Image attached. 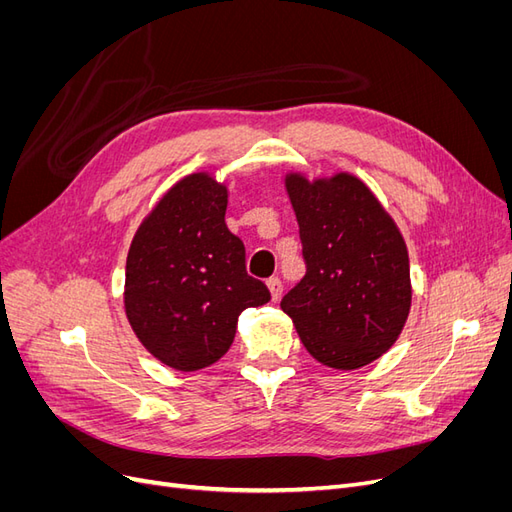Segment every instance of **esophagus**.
Returning a JSON list of instances; mask_svg holds the SVG:
<instances>
[{"label":"esophagus","mask_w":512,"mask_h":512,"mask_svg":"<svg viewBox=\"0 0 512 512\" xmlns=\"http://www.w3.org/2000/svg\"><path fill=\"white\" fill-rule=\"evenodd\" d=\"M267 286L271 290V299L273 301H280L282 299V292H284V284H282L280 277H271V280L267 282Z\"/></svg>","instance_id":"obj_1"}]
</instances>
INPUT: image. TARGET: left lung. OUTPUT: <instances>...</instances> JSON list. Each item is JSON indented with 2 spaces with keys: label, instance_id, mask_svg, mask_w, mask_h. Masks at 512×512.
Segmentation results:
<instances>
[{
  "label": "left lung",
  "instance_id": "1",
  "mask_svg": "<svg viewBox=\"0 0 512 512\" xmlns=\"http://www.w3.org/2000/svg\"><path fill=\"white\" fill-rule=\"evenodd\" d=\"M307 273L282 299L322 365L359 369L389 350L412 305L404 237L376 194L350 173L286 175Z\"/></svg>",
  "mask_w": 512,
  "mask_h": 512
}]
</instances>
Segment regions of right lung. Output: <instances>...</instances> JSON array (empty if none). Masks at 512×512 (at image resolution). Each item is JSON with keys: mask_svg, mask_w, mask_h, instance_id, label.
<instances>
[{"mask_svg": "<svg viewBox=\"0 0 512 512\" xmlns=\"http://www.w3.org/2000/svg\"><path fill=\"white\" fill-rule=\"evenodd\" d=\"M228 188L209 173L177 181L132 239L123 305L158 361L196 371L220 361L243 309L271 301L245 271V247L226 226Z\"/></svg>", "mask_w": 512, "mask_h": 512, "instance_id": "right-lung-1", "label": "right lung"}]
</instances>
